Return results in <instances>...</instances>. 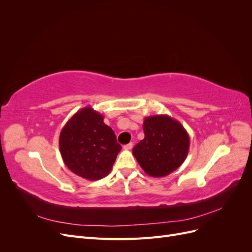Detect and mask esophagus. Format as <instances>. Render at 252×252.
<instances>
[{
    "label": "esophagus",
    "instance_id": "obj_1",
    "mask_svg": "<svg viewBox=\"0 0 252 252\" xmlns=\"http://www.w3.org/2000/svg\"><path fill=\"white\" fill-rule=\"evenodd\" d=\"M132 147H133V144H132V143H129V144L125 145V146H124V149H127V150H130V149H131Z\"/></svg>",
    "mask_w": 252,
    "mask_h": 252
}]
</instances>
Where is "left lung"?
<instances>
[{
	"label": "left lung",
	"instance_id": "1",
	"mask_svg": "<svg viewBox=\"0 0 252 252\" xmlns=\"http://www.w3.org/2000/svg\"><path fill=\"white\" fill-rule=\"evenodd\" d=\"M145 138L132 154L142 169L150 177L162 178L177 170L189 151V135L179 121L167 114L145 118Z\"/></svg>",
	"mask_w": 252,
	"mask_h": 252
}]
</instances>
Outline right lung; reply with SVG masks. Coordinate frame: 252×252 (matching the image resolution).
<instances>
[{"label": "right lung", "instance_id": "right-lung-1", "mask_svg": "<svg viewBox=\"0 0 252 252\" xmlns=\"http://www.w3.org/2000/svg\"><path fill=\"white\" fill-rule=\"evenodd\" d=\"M59 146L68 168L89 181L106 177L122 149L104 117L90 106L75 112L65 124Z\"/></svg>", "mask_w": 252, "mask_h": 252}]
</instances>
